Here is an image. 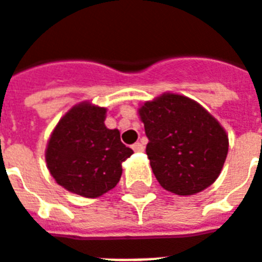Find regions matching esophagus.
I'll use <instances>...</instances> for the list:
<instances>
[{
  "instance_id": "esophagus-1",
  "label": "esophagus",
  "mask_w": 262,
  "mask_h": 262,
  "mask_svg": "<svg viewBox=\"0 0 262 262\" xmlns=\"http://www.w3.org/2000/svg\"><path fill=\"white\" fill-rule=\"evenodd\" d=\"M143 149H145V146L141 142H135L133 145L134 152H143Z\"/></svg>"
}]
</instances>
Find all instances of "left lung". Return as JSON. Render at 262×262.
<instances>
[{
  "label": "left lung",
  "instance_id": "left-lung-1",
  "mask_svg": "<svg viewBox=\"0 0 262 262\" xmlns=\"http://www.w3.org/2000/svg\"><path fill=\"white\" fill-rule=\"evenodd\" d=\"M149 142L146 155L159 184L171 193L202 192L217 180L228 155V135L198 102L163 94L138 110Z\"/></svg>",
  "mask_w": 262,
  "mask_h": 262
}]
</instances>
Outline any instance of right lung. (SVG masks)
<instances>
[{
  "instance_id": "add662e5",
  "label": "right lung",
  "mask_w": 262,
  "mask_h": 262,
  "mask_svg": "<svg viewBox=\"0 0 262 262\" xmlns=\"http://www.w3.org/2000/svg\"><path fill=\"white\" fill-rule=\"evenodd\" d=\"M106 109L82 102L59 120L45 150L47 166L64 189L99 198L120 181L121 163L133 155L119 129L105 125Z\"/></svg>"
}]
</instances>
